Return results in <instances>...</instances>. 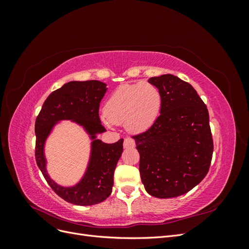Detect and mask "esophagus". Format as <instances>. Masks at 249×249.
<instances>
[{"instance_id":"1","label":"esophagus","mask_w":249,"mask_h":249,"mask_svg":"<svg viewBox=\"0 0 249 249\" xmlns=\"http://www.w3.org/2000/svg\"><path fill=\"white\" fill-rule=\"evenodd\" d=\"M136 143L132 139V138H125L124 141V148H131V147H135Z\"/></svg>"}]
</instances>
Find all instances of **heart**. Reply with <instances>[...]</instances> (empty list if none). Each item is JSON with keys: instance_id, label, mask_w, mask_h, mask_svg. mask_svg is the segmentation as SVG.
<instances>
[{"instance_id": "heart-1", "label": "heart", "mask_w": 249, "mask_h": 249, "mask_svg": "<svg viewBox=\"0 0 249 249\" xmlns=\"http://www.w3.org/2000/svg\"><path fill=\"white\" fill-rule=\"evenodd\" d=\"M161 105L159 89L150 83L124 84L111 93L105 104L104 124L107 127L124 124L127 132L140 134L155 124Z\"/></svg>"}]
</instances>
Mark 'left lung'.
Here are the masks:
<instances>
[{"label":"left lung","instance_id":"8db88e82","mask_svg":"<svg viewBox=\"0 0 249 249\" xmlns=\"http://www.w3.org/2000/svg\"><path fill=\"white\" fill-rule=\"evenodd\" d=\"M161 93L160 115L134 136L140 155L142 184L152 196L183 195L207 176L213 139L205 103L189 83L173 74L148 79Z\"/></svg>","mask_w":249,"mask_h":249}]
</instances>
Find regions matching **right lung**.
I'll return each instance as SVG.
<instances>
[{
    "label": "right lung",
    "mask_w": 249,
    "mask_h": 249,
    "mask_svg": "<svg viewBox=\"0 0 249 249\" xmlns=\"http://www.w3.org/2000/svg\"><path fill=\"white\" fill-rule=\"evenodd\" d=\"M107 90L106 83L96 80L65 83L48 96L36 118L37 165L52 189L64 200L77 206L96 205L109 196L114 184V170L124 150V139L109 144L97 138L106 132L99 117V108ZM63 120H71L82 127L92 141L86 171L71 186L60 185L49 177L44 150L49 135Z\"/></svg>",
    "instance_id": "obj_1"
}]
</instances>
